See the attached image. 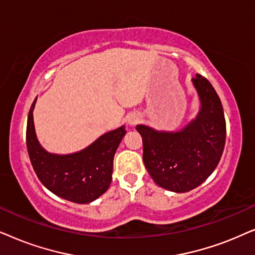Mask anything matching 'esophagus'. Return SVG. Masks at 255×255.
Returning a JSON list of instances; mask_svg holds the SVG:
<instances>
[{
	"instance_id": "1",
	"label": "esophagus",
	"mask_w": 255,
	"mask_h": 255,
	"mask_svg": "<svg viewBox=\"0 0 255 255\" xmlns=\"http://www.w3.org/2000/svg\"><path fill=\"white\" fill-rule=\"evenodd\" d=\"M138 122V118L136 115H130L129 118H128V125L129 126H135Z\"/></svg>"
}]
</instances>
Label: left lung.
Instances as JSON below:
<instances>
[{"label":"left lung","instance_id":"left-lung-1","mask_svg":"<svg viewBox=\"0 0 255 255\" xmlns=\"http://www.w3.org/2000/svg\"><path fill=\"white\" fill-rule=\"evenodd\" d=\"M192 83L202 108L185 128L165 133L136 126L149 175L156 184L174 192L201 185L218 165L225 147L226 122L218 94L201 74H196Z\"/></svg>","mask_w":255,"mask_h":255}]
</instances>
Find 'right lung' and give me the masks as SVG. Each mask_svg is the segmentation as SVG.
I'll return each instance as SVG.
<instances>
[{"label":"right lung","mask_w":255,"mask_h":255,"mask_svg":"<svg viewBox=\"0 0 255 255\" xmlns=\"http://www.w3.org/2000/svg\"><path fill=\"white\" fill-rule=\"evenodd\" d=\"M31 105L26 125V148L37 177L51 192L66 201L87 204L110 188L113 158L125 127L104 134L90 147L70 155L50 154L40 147L33 127Z\"/></svg>","instance_id":"right-lung-1"}]
</instances>
